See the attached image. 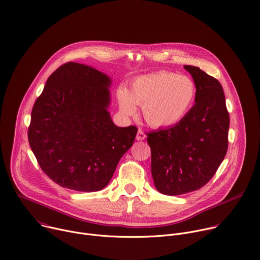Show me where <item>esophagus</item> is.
I'll return each instance as SVG.
<instances>
[{
  "label": "esophagus",
  "instance_id": "1",
  "mask_svg": "<svg viewBox=\"0 0 260 260\" xmlns=\"http://www.w3.org/2000/svg\"><path fill=\"white\" fill-rule=\"evenodd\" d=\"M145 138H146V135H145L144 131L139 128V131H138V133H137V136H136V139H137L138 141H143Z\"/></svg>",
  "mask_w": 260,
  "mask_h": 260
}]
</instances>
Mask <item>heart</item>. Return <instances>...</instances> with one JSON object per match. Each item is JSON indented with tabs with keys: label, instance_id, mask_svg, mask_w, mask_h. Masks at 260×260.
Returning <instances> with one entry per match:
<instances>
[{
	"label": "heart",
	"instance_id": "b5f03b06",
	"mask_svg": "<svg viewBox=\"0 0 260 260\" xmlns=\"http://www.w3.org/2000/svg\"><path fill=\"white\" fill-rule=\"evenodd\" d=\"M118 103L124 115H133L136 105L142 107L146 122L153 127H171L190 113L197 98L194 80L171 72H158L134 80L129 92L121 88Z\"/></svg>",
	"mask_w": 260,
	"mask_h": 260
}]
</instances>
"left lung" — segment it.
<instances>
[{"label": "left lung", "instance_id": "8db88e82", "mask_svg": "<svg viewBox=\"0 0 260 260\" xmlns=\"http://www.w3.org/2000/svg\"><path fill=\"white\" fill-rule=\"evenodd\" d=\"M184 68L197 86L196 104L178 124L146 134L154 185L169 196L204 186L228 148L229 114L220 82L199 67Z\"/></svg>", "mask_w": 260, "mask_h": 260}]
</instances>
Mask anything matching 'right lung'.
<instances>
[{"instance_id":"add662e5","label":"right lung","mask_w":260,"mask_h":260,"mask_svg":"<svg viewBox=\"0 0 260 260\" xmlns=\"http://www.w3.org/2000/svg\"><path fill=\"white\" fill-rule=\"evenodd\" d=\"M111 80L75 62L57 68L31 113L28 139L41 170L62 187L96 192L111 180L138 128L110 117Z\"/></svg>"}]
</instances>
